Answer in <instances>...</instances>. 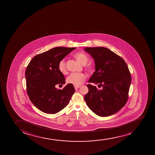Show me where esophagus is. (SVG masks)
Returning a JSON list of instances; mask_svg holds the SVG:
<instances>
[{
	"label": "esophagus",
	"mask_w": 155,
	"mask_h": 155,
	"mask_svg": "<svg viewBox=\"0 0 155 155\" xmlns=\"http://www.w3.org/2000/svg\"><path fill=\"white\" fill-rule=\"evenodd\" d=\"M74 87L75 90H78V89H79L80 87V86H74Z\"/></svg>",
	"instance_id": "esophagus-1"
}]
</instances>
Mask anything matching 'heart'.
Wrapping results in <instances>:
<instances>
[{
    "label": "heart",
    "instance_id": "b5f03b06",
    "mask_svg": "<svg viewBox=\"0 0 155 155\" xmlns=\"http://www.w3.org/2000/svg\"><path fill=\"white\" fill-rule=\"evenodd\" d=\"M74 58L81 64H86L89 61V57L87 54L83 53H77L74 55ZM87 70L89 71L93 70L91 66H87ZM58 70L62 74H65L66 73V65L64 60L60 61L58 64ZM87 78V75L84 73L81 72H75L71 73L67 78V82L74 85L75 86H80L84 83Z\"/></svg>",
    "mask_w": 155,
    "mask_h": 155
}]
</instances>
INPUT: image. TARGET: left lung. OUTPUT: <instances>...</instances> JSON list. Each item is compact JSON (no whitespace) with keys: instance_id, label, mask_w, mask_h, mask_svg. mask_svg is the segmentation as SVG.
Segmentation results:
<instances>
[{"instance_id":"8db88e82","label":"left lung","mask_w":155,"mask_h":155,"mask_svg":"<svg viewBox=\"0 0 155 155\" xmlns=\"http://www.w3.org/2000/svg\"><path fill=\"white\" fill-rule=\"evenodd\" d=\"M92 57L95 70L89 79L100 90L87 85L89 92L84 95L88 107L100 117L111 116L126 104L131 82L128 66L122 58L107 48H86L84 49Z\"/></svg>"}]
</instances>
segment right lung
<instances>
[{"mask_svg":"<svg viewBox=\"0 0 155 155\" xmlns=\"http://www.w3.org/2000/svg\"><path fill=\"white\" fill-rule=\"evenodd\" d=\"M75 48L56 47L34 56L25 71L27 92L37 109L46 114H55L68 104L75 89L68 84L62 90L57 85L65 83L58 64Z\"/></svg>","mask_w":155,"mask_h":155,"instance_id":"obj_1","label":"right lung"}]
</instances>
